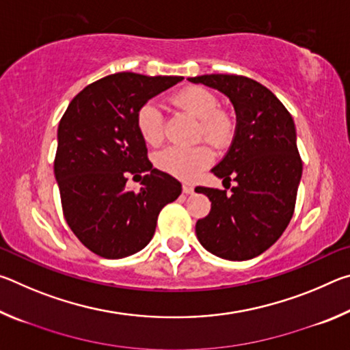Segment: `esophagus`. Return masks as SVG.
<instances>
[{
	"mask_svg": "<svg viewBox=\"0 0 350 350\" xmlns=\"http://www.w3.org/2000/svg\"><path fill=\"white\" fill-rule=\"evenodd\" d=\"M183 193L185 194H193L194 193V187H191V185H183Z\"/></svg>",
	"mask_w": 350,
	"mask_h": 350,
	"instance_id": "34e87169",
	"label": "esophagus"
}]
</instances>
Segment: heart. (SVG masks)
<instances>
[{"mask_svg": "<svg viewBox=\"0 0 350 350\" xmlns=\"http://www.w3.org/2000/svg\"><path fill=\"white\" fill-rule=\"evenodd\" d=\"M174 103L199 120V137L210 144L225 145L233 135V122L225 112L217 111L219 102L215 94L204 86H189L174 97ZM135 126L145 144L157 146L163 140L162 114L154 102H146L135 114ZM211 150L206 145L193 148L171 146L156 154L154 163L163 173L180 180H191L208 167Z\"/></svg>", "mask_w": 350, "mask_h": 350, "instance_id": "b5f03b06", "label": "heart"}]
</instances>
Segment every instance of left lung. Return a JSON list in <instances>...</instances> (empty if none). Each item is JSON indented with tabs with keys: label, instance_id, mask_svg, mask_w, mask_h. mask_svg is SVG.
Listing matches in <instances>:
<instances>
[{
	"label": "left lung",
	"instance_id": "1",
	"mask_svg": "<svg viewBox=\"0 0 350 350\" xmlns=\"http://www.w3.org/2000/svg\"><path fill=\"white\" fill-rule=\"evenodd\" d=\"M227 96L236 129L227 154L211 173L234 180L232 191L199 187L211 202L196 222L205 250L228 260L259 256L280 239L293 216L303 174L293 118L276 96L248 77L210 74L188 79Z\"/></svg>",
	"mask_w": 350,
	"mask_h": 350
}]
</instances>
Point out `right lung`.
<instances>
[{
	"instance_id": "1",
	"label": "right lung",
	"mask_w": 350,
	"mask_h": 350,
	"mask_svg": "<svg viewBox=\"0 0 350 350\" xmlns=\"http://www.w3.org/2000/svg\"><path fill=\"white\" fill-rule=\"evenodd\" d=\"M182 77L118 72L77 94L57 133L54 162L63 215L80 242L106 259L131 256L148 245L157 216L182 193L180 182L152 168L135 126L139 108ZM146 172L139 192L128 174Z\"/></svg>"
}]
</instances>
